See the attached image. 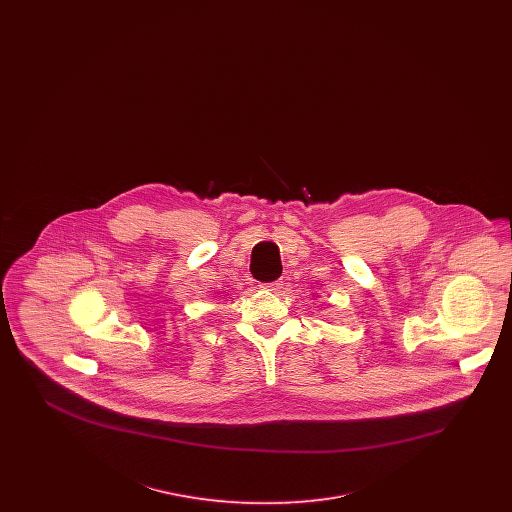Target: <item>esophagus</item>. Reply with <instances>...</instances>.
Segmentation results:
<instances>
[{"label":"esophagus","mask_w":512,"mask_h":512,"mask_svg":"<svg viewBox=\"0 0 512 512\" xmlns=\"http://www.w3.org/2000/svg\"><path fill=\"white\" fill-rule=\"evenodd\" d=\"M284 284L280 282V280H276V282H268V284H263V288L268 290V292H280V288H282Z\"/></svg>","instance_id":"esophagus-1"}]
</instances>
